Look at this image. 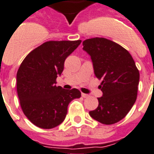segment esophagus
Segmentation results:
<instances>
[{
  "label": "esophagus",
  "mask_w": 154,
  "mask_h": 154,
  "mask_svg": "<svg viewBox=\"0 0 154 154\" xmlns=\"http://www.w3.org/2000/svg\"><path fill=\"white\" fill-rule=\"evenodd\" d=\"M90 95L89 94H84V93H82V97H83V98H88Z\"/></svg>",
  "instance_id": "esophagus-1"
}]
</instances>
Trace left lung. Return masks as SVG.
Returning <instances> with one entry per match:
<instances>
[{
	"mask_svg": "<svg viewBox=\"0 0 154 154\" xmlns=\"http://www.w3.org/2000/svg\"><path fill=\"white\" fill-rule=\"evenodd\" d=\"M83 51L91 59L94 75L103 79V96L98 106L89 112L94 120L111 125L126 117L134 104L139 83V71L131 55L121 45L105 38L83 42Z\"/></svg>",
	"mask_w": 154,
	"mask_h": 154,
	"instance_id": "obj_1",
	"label": "left lung"
}]
</instances>
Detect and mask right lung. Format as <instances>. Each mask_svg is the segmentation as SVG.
I'll use <instances>...</instances> for the list:
<instances>
[{"mask_svg": "<svg viewBox=\"0 0 154 154\" xmlns=\"http://www.w3.org/2000/svg\"><path fill=\"white\" fill-rule=\"evenodd\" d=\"M81 40L48 41L25 57L17 74V89L24 115L35 126L51 129L63 122L68 104L81 97L78 89L56 87L64 61Z\"/></svg>", "mask_w": 154, "mask_h": 154, "instance_id": "add662e5", "label": "right lung"}]
</instances>
